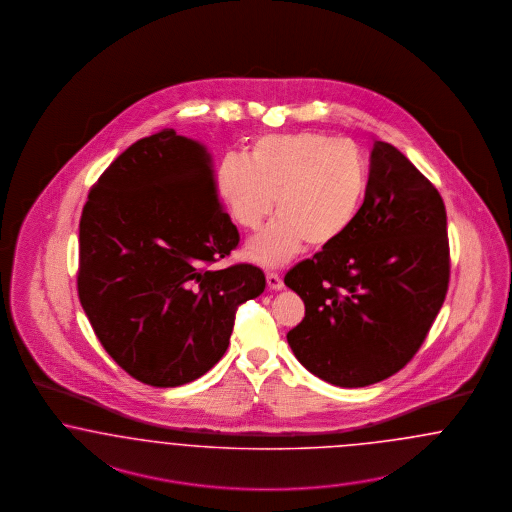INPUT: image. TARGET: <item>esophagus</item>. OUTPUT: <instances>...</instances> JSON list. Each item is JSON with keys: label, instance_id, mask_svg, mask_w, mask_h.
<instances>
[{"label": "esophagus", "instance_id": "obj_1", "mask_svg": "<svg viewBox=\"0 0 512 512\" xmlns=\"http://www.w3.org/2000/svg\"><path fill=\"white\" fill-rule=\"evenodd\" d=\"M266 284H268L270 289L278 291V289H282V287H284V280L280 278V274H278V272H268V274H266Z\"/></svg>", "mask_w": 512, "mask_h": 512}]
</instances>
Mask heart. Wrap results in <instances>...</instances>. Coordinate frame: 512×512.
I'll return each instance as SVG.
<instances>
[{"instance_id": "b5f03b06", "label": "heart", "mask_w": 512, "mask_h": 512, "mask_svg": "<svg viewBox=\"0 0 512 512\" xmlns=\"http://www.w3.org/2000/svg\"><path fill=\"white\" fill-rule=\"evenodd\" d=\"M219 194L234 223L257 230L247 255L263 265L287 261L303 242L328 247L358 219L368 194V167L352 143L324 133L266 135L251 158L228 154L217 171Z\"/></svg>"}]
</instances>
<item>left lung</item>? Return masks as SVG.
Returning a JSON list of instances; mask_svg holds the SVG:
<instances>
[{"instance_id": "left-lung-1", "label": "left lung", "mask_w": 512, "mask_h": 512, "mask_svg": "<svg viewBox=\"0 0 512 512\" xmlns=\"http://www.w3.org/2000/svg\"><path fill=\"white\" fill-rule=\"evenodd\" d=\"M446 225L434 184L398 148L375 141L358 219L284 278L305 303V318L287 333L297 360L348 389L404 368L448 293Z\"/></svg>"}]
</instances>
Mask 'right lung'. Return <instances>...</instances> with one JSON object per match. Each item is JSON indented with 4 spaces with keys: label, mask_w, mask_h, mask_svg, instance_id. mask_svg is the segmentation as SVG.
I'll use <instances>...</instances> for the list:
<instances>
[{
    "label": "right lung",
    "mask_w": 512,
    "mask_h": 512,
    "mask_svg": "<svg viewBox=\"0 0 512 512\" xmlns=\"http://www.w3.org/2000/svg\"><path fill=\"white\" fill-rule=\"evenodd\" d=\"M238 244L202 144L162 129L104 169L80 219L78 297L123 371L165 389L223 358L236 310L266 286L259 266L211 268Z\"/></svg>",
    "instance_id": "right-lung-1"
}]
</instances>
